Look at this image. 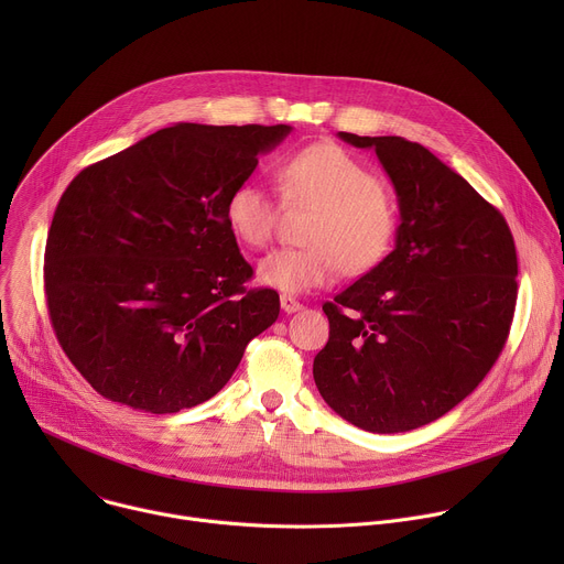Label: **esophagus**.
I'll list each match as a JSON object with an SVG mask.
<instances>
[{
    "instance_id": "34e87169",
    "label": "esophagus",
    "mask_w": 564,
    "mask_h": 564,
    "mask_svg": "<svg viewBox=\"0 0 564 564\" xmlns=\"http://www.w3.org/2000/svg\"><path fill=\"white\" fill-rule=\"evenodd\" d=\"M281 307H283V312L292 314V312L303 310V303H299V301H296L294 296H290V294H283V296H281Z\"/></svg>"
}]
</instances>
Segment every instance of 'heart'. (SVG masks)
Masks as SVG:
<instances>
[{
    "mask_svg": "<svg viewBox=\"0 0 564 564\" xmlns=\"http://www.w3.org/2000/svg\"><path fill=\"white\" fill-rule=\"evenodd\" d=\"M283 198L292 207H314L305 248L268 254L259 283L301 294L335 281L339 268L361 274L383 261L399 227V209L379 176L346 149L318 142L290 153L279 167ZM279 203L259 181L238 183L225 200L231 234L250 248H265L276 229Z\"/></svg>",
    "mask_w": 564,
    "mask_h": 564,
    "instance_id": "b5f03b06",
    "label": "heart"
}]
</instances>
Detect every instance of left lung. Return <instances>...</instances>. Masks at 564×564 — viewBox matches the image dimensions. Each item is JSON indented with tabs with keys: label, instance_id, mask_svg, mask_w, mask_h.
Returning <instances> with one entry per match:
<instances>
[{
	"label": "left lung",
	"instance_id": "8db88e82",
	"mask_svg": "<svg viewBox=\"0 0 564 564\" xmlns=\"http://www.w3.org/2000/svg\"><path fill=\"white\" fill-rule=\"evenodd\" d=\"M339 138L375 149L399 205L394 250L335 301L314 383L370 433L426 426L468 397L498 361L518 299L505 216L426 147L399 135Z\"/></svg>",
	"mask_w": 564,
	"mask_h": 564
}]
</instances>
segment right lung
<instances>
[{
    "label": "right lung",
    "instance_id": "obj_1",
    "mask_svg": "<svg viewBox=\"0 0 564 564\" xmlns=\"http://www.w3.org/2000/svg\"><path fill=\"white\" fill-rule=\"evenodd\" d=\"M292 127L178 122L79 172L46 238L55 337L102 397L167 415L214 397L281 310L225 220Z\"/></svg>",
    "mask_w": 564,
    "mask_h": 564
}]
</instances>
